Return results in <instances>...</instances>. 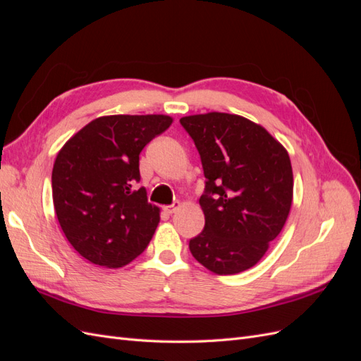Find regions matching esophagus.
<instances>
[{"mask_svg": "<svg viewBox=\"0 0 361 361\" xmlns=\"http://www.w3.org/2000/svg\"><path fill=\"white\" fill-rule=\"evenodd\" d=\"M180 202H174L173 204H169V206H164V211H166L167 214H174L176 211L180 209Z\"/></svg>", "mask_w": 361, "mask_h": 361, "instance_id": "1", "label": "esophagus"}]
</instances>
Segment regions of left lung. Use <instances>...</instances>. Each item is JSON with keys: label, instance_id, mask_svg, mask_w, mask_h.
<instances>
[{"label": "left lung", "instance_id": "left-lung-1", "mask_svg": "<svg viewBox=\"0 0 361 361\" xmlns=\"http://www.w3.org/2000/svg\"><path fill=\"white\" fill-rule=\"evenodd\" d=\"M180 123L207 179L199 200L204 228L190 241L191 255L218 276L247 271L265 256L290 212L288 150L264 126L238 114H192Z\"/></svg>", "mask_w": 361, "mask_h": 361}]
</instances>
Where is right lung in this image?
Returning a JSON list of instances; mask_svg holds the SVG:
<instances>
[{
	"instance_id": "right-lung-1",
	"label": "right lung",
	"mask_w": 361,
	"mask_h": 361,
	"mask_svg": "<svg viewBox=\"0 0 361 361\" xmlns=\"http://www.w3.org/2000/svg\"><path fill=\"white\" fill-rule=\"evenodd\" d=\"M173 123L166 114H114L72 135L52 169L54 209L64 236L94 265L122 268L143 253L159 223L140 180V154Z\"/></svg>"
}]
</instances>
